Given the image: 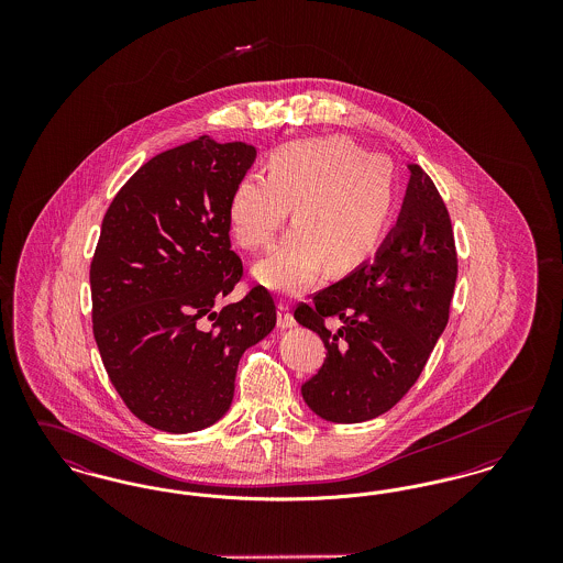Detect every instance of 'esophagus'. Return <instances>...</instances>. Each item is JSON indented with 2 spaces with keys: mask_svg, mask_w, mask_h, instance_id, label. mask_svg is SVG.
I'll return each instance as SVG.
<instances>
[{
  "mask_svg": "<svg viewBox=\"0 0 563 563\" xmlns=\"http://www.w3.org/2000/svg\"><path fill=\"white\" fill-rule=\"evenodd\" d=\"M278 327L280 329H291V327H295L294 314H291V310H289V306L285 301L278 303Z\"/></svg>",
  "mask_w": 563,
  "mask_h": 563,
  "instance_id": "1",
  "label": "esophagus"
}]
</instances>
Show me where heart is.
Here are the masks:
<instances>
[{"mask_svg":"<svg viewBox=\"0 0 563 563\" xmlns=\"http://www.w3.org/2000/svg\"><path fill=\"white\" fill-rule=\"evenodd\" d=\"M294 205V230L255 266V278L283 294L308 289L322 268L344 276L374 255L399 205L395 164L340 134L291 141L269 154L268 175L242 177L228 217L242 246L262 251Z\"/></svg>","mask_w":563,"mask_h":563,"instance_id":"b5f03b06","label":"heart"}]
</instances>
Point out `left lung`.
<instances>
[{"mask_svg": "<svg viewBox=\"0 0 563 563\" xmlns=\"http://www.w3.org/2000/svg\"><path fill=\"white\" fill-rule=\"evenodd\" d=\"M409 173L397 225L374 262L295 308V321L319 333L327 349L301 395L329 422H365L401 401L450 321L457 276L452 219L429 175L418 164ZM329 316L343 321L335 334L323 327Z\"/></svg>", "mask_w": 563, "mask_h": 563, "instance_id": "left-lung-1", "label": "left lung"}]
</instances>
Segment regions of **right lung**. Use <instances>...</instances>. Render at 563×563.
<instances>
[{
	"instance_id": "obj_1",
	"label": "right lung",
	"mask_w": 563,
	"mask_h": 563,
	"mask_svg": "<svg viewBox=\"0 0 563 563\" xmlns=\"http://www.w3.org/2000/svg\"><path fill=\"white\" fill-rule=\"evenodd\" d=\"M255 156L253 145L202 134L145 162L103 217L92 333L113 388L152 429L214 424L234 399L244 350L276 324L262 285L214 310L242 278L228 205Z\"/></svg>"
}]
</instances>
